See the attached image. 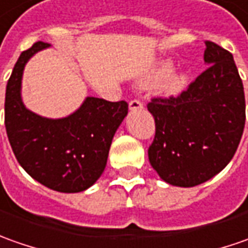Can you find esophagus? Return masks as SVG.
Masks as SVG:
<instances>
[{"mask_svg": "<svg viewBox=\"0 0 248 248\" xmlns=\"http://www.w3.org/2000/svg\"><path fill=\"white\" fill-rule=\"evenodd\" d=\"M129 109L130 111H139V109H142V103L140 100H132L129 103Z\"/></svg>", "mask_w": 248, "mask_h": 248, "instance_id": "1", "label": "esophagus"}]
</instances>
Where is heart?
I'll use <instances>...</instances> for the list:
<instances>
[{
    "label": "heart",
    "mask_w": 248,
    "mask_h": 248,
    "mask_svg": "<svg viewBox=\"0 0 248 248\" xmlns=\"http://www.w3.org/2000/svg\"><path fill=\"white\" fill-rule=\"evenodd\" d=\"M173 68H174V64H173L171 60L160 62L158 67L147 78V83H154V82L166 79L165 83H163V92L169 96L180 94L189 85V74L184 71V70H180V71H175V73L171 74Z\"/></svg>",
    "instance_id": "heart-1"
}]
</instances>
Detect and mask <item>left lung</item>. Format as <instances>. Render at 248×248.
Masks as SVG:
<instances>
[{
    "label": "left lung",
    "mask_w": 248,
    "mask_h": 248,
    "mask_svg": "<svg viewBox=\"0 0 248 248\" xmlns=\"http://www.w3.org/2000/svg\"><path fill=\"white\" fill-rule=\"evenodd\" d=\"M202 73L178 97L152 98L151 166L165 183L189 188L209 181L233 158L246 122L243 82L233 56L206 41Z\"/></svg>",
    "instance_id": "8db88e82"
}]
</instances>
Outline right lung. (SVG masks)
I'll return each instance as SVG.
<instances>
[{"mask_svg":"<svg viewBox=\"0 0 248 248\" xmlns=\"http://www.w3.org/2000/svg\"><path fill=\"white\" fill-rule=\"evenodd\" d=\"M52 45L35 42L13 67L5 93V127L13 154L29 174L57 192L86 191L103 174L127 103L85 97L64 118H46L24 106L22 79L32 56Z\"/></svg>","mask_w":248,"mask_h":248,"instance_id":"1","label":"right lung"}]
</instances>
